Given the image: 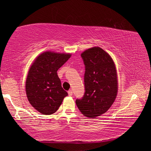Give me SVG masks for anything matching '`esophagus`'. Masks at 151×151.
<instances>
[{"label": "esophagus", "mask_w": 151, "mask_h": 151, "mask_svg": "<svg viewBox=\"0 0 151 151\" xmlns=\"http://www.w3.org/2000/svg\"><path fill=\"white\" fill-rule=\"evenodd\" d=\"M68 95L69 96H72L73 95V91H72V90H69L68 91Z\"/></svg>", "instance_id": "esophagus-1"}]
</instances>
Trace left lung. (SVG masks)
<instances>
[{
  "mask_svg": "<svg viewBox=\"0 0 151 151\" xmlns=\"http://www.w3.org/2000/svg\"><path fill=\"white\" fill-rule=\"evenodd\" d=\"M85 73V94L76 104L82 114L94 118L108 111L115 100L118 82L115 65L108 53L93 47L81 54Z\"/></svg>",
  "mask_w": 151,
  "mask_h": 151,
  "instance_id": "8db88e82",
  "label": "left lung"
}]
</instances>
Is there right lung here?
I'll return each instance as SVG.
<instances>
[{"mask_svg":"<svg viewBox=\"0 0 151 151\" xmlns=\"http://www.w3.org/2000/svg\"><path fill=\"white\" fill-rule=\"evenodd\" d=\"M70 56L47 51L30 66L26 81L27 96L30 104L40 113H55L68 95L61 86L57 70Z\"/></svg>","mask_w":151,"mask_h":151,"instance_id":"1","label":"right lung"}]
</instances>
